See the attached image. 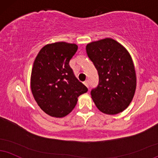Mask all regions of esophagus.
I'll return each instance as SVG.
<instances>
[{
    "mask_svg": "<svg viewBox=\"0 0 158 158\" xmlns=\"http://www.w3.org/2000/svg\"><path fill=\"white\" fill-rule=\"evenodd\" d=\"M84 85H85V86L87 87V88H89V81H84Z\"/></svg>",
    "mask_w": 158,
    "mask_h": 158,
    "instance_id": "obj_1",
    "label": "esophagus"
}]
</instances>
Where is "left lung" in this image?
Listing matches in <instances>:
<instances>
[{
	"mask_svg": "<svg viewBox=\"0 0 158 158\" xmlns=\"http://www.w3.org/2000/svg\"><path fill=\"white\" fill-rule=\"evenodd\" d=\"M85 49L99 74V84L91 91L95 106L108 115L124 111L136 89L135 67L129 52L111 38L90 42Z\"/></svg>",
	"mask_w": 158,
	"mask_h": 158,
	"instance_id": "left-lung-1",
	"label": "left lung"
}]
</instances>
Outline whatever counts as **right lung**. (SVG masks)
I'll return each mask as SVG.
<instances>
[{"label":"right lung","instance_id":"right-lung-1","mask_svg":"<svg viewBox=\"0 0 158 158\" xmlns=\"http://www.w3.org/2000/svg\"><path fill=\"white\" fill-rule=\"evenodd\" d=\"M77 45L65 42L48 44L35 58L31 89L35 100L50 116L62 118L72 112L80 95L88 89L74 75L69 61Z\"/></svg>","mask_w":158,"mask_h":158}]
</instances>
